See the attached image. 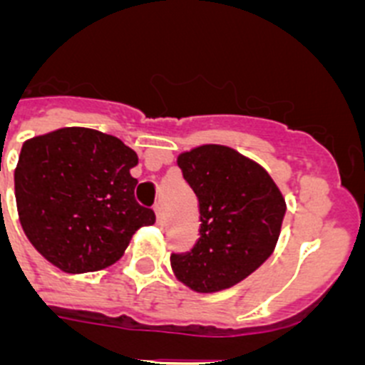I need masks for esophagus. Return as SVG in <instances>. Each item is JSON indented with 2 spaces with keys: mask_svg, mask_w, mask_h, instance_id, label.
Returning <instances> with one entry per match:
<instances>
[{
  "mask_svg": "<svg viewBox=\"0 0 365 365\" xmlns=\"http://www.w3.org/2000/svg\"><path fill=\"white\" fill-rule=\"evenodd\" d=\"M153 210H155V215H157V225H159V227H163V222H164L163 205H159V202H157V205L153 206Z\"/></svg>",
  "mask_w": 365,
  "mask_h": 365,
  "instance_id": "1",
  "label": "esophagus"
}]
</instances>
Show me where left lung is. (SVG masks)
Segmentation results:
<instances>
[{
    "mask_svg": "<svg viewBox=\"0 0 365 365\" xmlns=\"http://www.w3.org/2000/svg\"><path fill=\"white\" fill-rule=\"evenodd\" d=\"M177 164L197 195L201 225L188 252L172 254L173 272L197 292L243 282L278 243L287 210L282 192L259 164L227 146H199Z\"/></svg>",
    "mask_w": 365,
    "mask_h": 365,
    "instance_id": "8db88e82",
    "label": "left lung"
}]
</instances>
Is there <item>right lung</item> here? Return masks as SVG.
<instances>
[{
    "label": "right lung",
    "instance_id": "1",
    "mask_svg": "<svg viewBox=\"0 0 365 365\" xmlns=\"http://www.w3.org/2000/svg\"><path fill=\"white\" fill-rule=\"evenodd\" d=\"M138 157L120 138L62 128L24 144L14 172L21 227L38 252L63 272H95L124 254L155 212L138 205Z\"/></svg>",
    "mask_w": 365,
    "mask_h": 365
}]
</instances>
